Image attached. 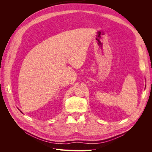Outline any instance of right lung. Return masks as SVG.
Listing matches in <instances>:
<instances>
[{"instance_id":"1","label":"right lung","mask_w":152,"mask_h":152,"mask_svg":"<svg viewBox=\"0 0 152 152\" xmlns=\"http://www.w3.org/2000/svg\"><path fill=\"white\" fill-rule=\"evenodd\" d=\"M20 112H21V111H20Z\"/></svg>"}]
</instances>
